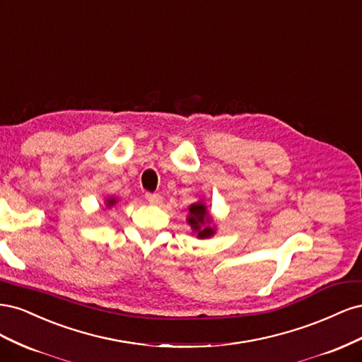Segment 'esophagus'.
Listing matches in <instances>:
<instances>
[{"instance_id": "obj_1", "label": "esophagus", "mask_w": 362, "mask_h": 362, "mask_svg": "<svg viewBox=\"0 0 362 362\" xmlns=\"http://www.w3.org/2000/svg\"><path fill=\"white\" fill-rule=\"evenodd\" d=\"M145 196H146V199L151 204H154V205H157V204H160L163 201V196L160 193H146Z\"/></svg>"}]
</instances>
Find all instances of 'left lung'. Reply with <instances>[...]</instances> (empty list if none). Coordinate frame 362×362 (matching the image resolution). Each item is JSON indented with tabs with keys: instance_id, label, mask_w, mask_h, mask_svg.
Returning a JSON list of instances; mask_svg holds the SVG:
<instances>
[{
	"instance_id": "8db88e82",
	"label": "left lung",
	"mask_w": 362,
	"mask_h": 362,
	"mask_svg": "<svg viewBox=\"0 0 362 362\" xmlns=\"http://www.w3.org/2000/svg\"><path fill=\"white\" fill-rule=\"evenodd\" d=\"M187 223L190 225L193 234H196V237L201 240L211 238L216 234L217 226L213 221L210 211H208L204 199L189 205Z\"/></svg>"
}]
</instances>
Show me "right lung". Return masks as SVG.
<instances>
[{"instance_id": "right-lung-1", "label": "right lung", "mask_w": 362, "mask_h": 362, "mask_svg": "<svg viewBox=\"0 0 362 362\" xmlns=\"http://www.w3.org/2000/svg\"><path fill=\"white\" fill-rule=\"evenodd\" d=\"M117 202L119 201H117V198H115V196H108L104 204H105V208H108V210H110V208H113Z\"/></svg>"}]
</instances>
